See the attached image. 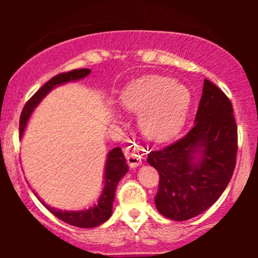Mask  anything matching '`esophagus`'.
Listing matches in <instances>:
<instances>
[{
    "label": "esophagus",
    "mask_w": 258,
    "mask_h": 258,
    "mask_svg": "<svg viewBox=\"0 0 258 258\" xmlns=\"http://www.w3.org/2000/svg\"><path fill=\"white\" fill-rule=\"evenodd\" d=\"M125 156L127 160V164L131 167H137L143 162L146 158V150H142L138 147H128L125 150Z\"/></svg>",
    "instance_id": "1"
}]
</instances>
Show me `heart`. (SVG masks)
Here are the masks:
<instances>
[{
  "label": "heart",
  "mask_w": 258,
  "mask_h": 258,
  "mask_svg": "<svg viewBox=\"0 0 258 258\" xmlns=\"http://www.w3.org/2000/svg\"><path fill=\"white\" fill-rule=\"evenodd\" d=\"M120 108L138 114V126L148 139L165 142L176 136L186 119L190 93L173 79L148 75L123 88Z\"/></svg>",
  "instance_id": "heart-1"
}]
</instances>
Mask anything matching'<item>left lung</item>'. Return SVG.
I'll return each mask as SVG.
<instances>
[{
    "label": "left lung",
    "instance_id": "1",
    "mask_svg": "<svg viewBox=\"0 0 258 258\" xmlns=\"http://www.w3.org/2000/svg\"><path fill=\"white\" fill-rule=\"evenodd\" d=\"M197 152L202 159L194 164ZM236 153L238 127L232 102L205 79L193 128L148 155L147 161L159 172L154 199L160 214L173 221H186L206 211L232 178Z\"/></svg>",
    "mask_w": 258,
    "mask_h": 258
}]
</instances>
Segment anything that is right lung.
Instances as JSON below:
<instances>
[{
  "instance_id": "obj_1",
  "label": "right lung",
  "mask_w": 258,
  "mask_h": 258,
  "mask_svg": "<svg viewBox=\"0 0 258 258\" xmlns=\"http://www.w3.org/2000/svg\"><path fill=\"white\" fill-rule=\"evenodd\" d=\"M91 73L90 69H75L72 72L61 73L58 75L53 76V78L47 81L42 87L38 90L30 99L26 102V104L23 108L22 115H20L19 121V136L22 137L23 132H24L26 122H28L29 117H30L32 110L41 99L52 90L57 85L65 84V82L74 81V80H79L87 76ZM128 166L126 164L125 155H123L121 148H115L111 152L108 154V160H106V166H105V185L104 190H103L102 197L98 201V205L91 207V209L85 210V211L79 212H69V211H60V210H55L53 207L46 205L43 201L44 207L52 212L55 217L59 218L60 221L65 222V223L70 224V226H75L79 228H93L98 227L99 224L104 223L106 220L111 216L112 211V201L115 198V191H116V186L119 180L125 176ZM40 200V199H38Z\"/></svg>"
}]
</instances>
